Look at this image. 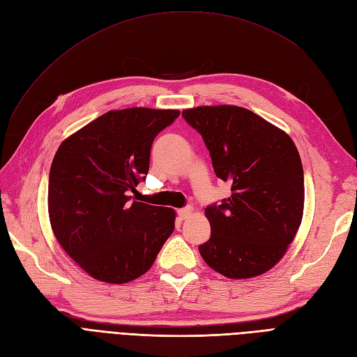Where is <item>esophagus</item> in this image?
I'll use <instances>...</instances> for the list:
<instances>
[{"label": "esophagus", "mask_w": 357, "mask_h": 357, "mask_svg": "<svg viewBox=\"0 0 357 357\" xmlns=\"http://www.w3.org/2000/svg\"><path fill=\"white\" fill-rule=\"evenodd\" d=\"M192 213H193V208H192V207H186V208H181V210H178V211H177L178 218H180L181 220H186V219H189L190 215H192Z\"/></svg>", "instance_id": "34e87169"}]
</instances>
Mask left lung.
Returning a JSON list of instances; mask_svg holds the SVG:
<instances>
[{
    "label": "left lung",
    "mask_w": 357,
    "mask_h": 357,
    "mask_svg": "<svg viewBox=\"0 0 357 357\" xmlns=\"http://www.w3.org/2000/svg\"><path fill=\"white\" fill-rule=\"evenodd\" d=\"M202 135L215 176L231 197L205 208L211 226L199 253L228 278L269 271L287 252L304 214V169L291 138L256 113L236 105L183 110Z\"/></svg>",
    "instance_id": "obj_1"
}]
</instances>
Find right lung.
<instances>
[{"instance_id": "right-lung-1", "label": "right lung", "mask_w": 357, "mask_h": 357, "mask_svg": "<svg viewBox=\"0 0 357 357\" xmlns=\"http://www.w3.org/2000/svg\"><path fill=\"white\" fill-rule=\"evenodd\" d=\"M178 110H112L59 146L49 176V219L66 253L92 278L123 284L152 268L176 211L128 195L146 180L155 137Z\"/></svg>"}]
</instances>
